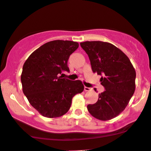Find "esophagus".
Listing matches in <instances>:
<instances>
[{
	"mask_svg": "<svg viewBox=\"0 0 151 151\" xmlns=\"http://www.w3.org/2000/svg\"><path fill=\"white\" fill-rule=\"evenodd\" d=\"M92 89V88H90V87H84V91H85V92H89V91H91Z\"/></svg>",
	"mask_w": 151,
	"mask_h": 151,
	"instance_id": "34e87169",
	"label": "esophagus"
}]
</instances>
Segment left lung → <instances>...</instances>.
Listing matches in <instances>:
<instances>
[{"instance_id": "left-lung-1", "label": "left lung", "mask_w": 151, "mask_h": 151, "mask_svg": "<svg viewBox=\"0 0 151 151\" xmlns=\"http://www.w3.org/2000/svg\"><path fill=\"white\" fill-rule=\"evenodd\" d=\"M90 60L92 72L102 75L105 90L97 102L87 105L94 117L109 120L125 110L135 89L136 73L129 58L113 44L100 41L80 43Z\"/></svg>"}]
</instances>
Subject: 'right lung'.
I'll use <instances>...</instances> for the list:
<instances>
[{
	"mask_svg": "<svg viewBox=\"0 0 151 151\" xmlns=\"http://www.w3.org/2000/svg\"><path fill=\"white\" fill-rule=\"evenodd\" d=\"M78 47L75 41H51L34 51L25 62L21 76L23 92L41 115L49 118L64 115L70 108L73 97L83 92L80 80L60 76L64 71L69 72L68 59Z\"/></svg>",
	"mask_w": 151,
	"mask_h": 151,
	"instance_id": "add662e5",
	"label": "right lung"
}]
</instances>
